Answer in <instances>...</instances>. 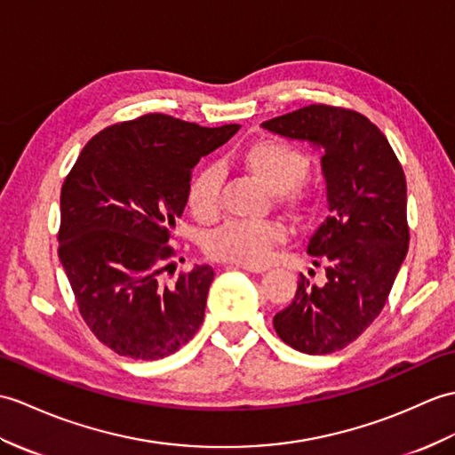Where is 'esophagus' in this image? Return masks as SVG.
Masks as SVG:
<instances>
[{"label": "esophagus", "mask_w": 455, "mask_h": 455, "mask_svg": "<svg viewBox=\"0 0 455 455\" xmlns=\"http://www.w3.org/2000/svg\"><path fill=\"white\" fill-rule=\"evenodd\" d=\"M238 267L248 271V273H263V271H267V267H261V266H238Z\"/></svg>", "instance_id": "34e87169"}]
</instances>
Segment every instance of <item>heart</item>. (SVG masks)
Wrapping results in <instances>:
<instances>
[{
  "label": "heart",
  "mask_w": 455,
  "mask_h": 455,
  "mask_svg": "<svg viewBox=\"0 0 455 455\" xmlns=\"http://www.w3.org/2000/svg\"><path fill=\"white\" fill-rule=\"evenodd\" d=\"M238 163L258 182L275 194L277 202L291 211L310 205L312 196L302 186L310 171V158L299 147L281 140H258L238 155ZM223 176L215 166H205L189 180L186 204L192 215L209 223L219 215V197ZM287 238L284 227L277 220L266 223H227L209 235L205 251L209 258L235 263V266H263L271 251Z\"/></svg>",
  "instance_id": "obj_1"
}]
</instances>
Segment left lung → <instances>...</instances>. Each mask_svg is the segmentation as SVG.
Listing matches in <instances>:
<instances>
[{
    "label": "left lung",
    "instance_id": "obj_1",
    "mask_svg": "<svg viewBox=\"0 0 455 455\" xmlns=\"http://www.w3.org/2000/svg\"><path fill=\"white\" fill-rule=\"evenodd\" d=\"M261 128L323 153L327 219L306 251L314 266H325V283L318 287L300 275L273 325L300 353H335L378 318L407 256L403 168L386 135L355 110L310 104Z\"/></svg>",
    "mask_w": 455,
    "mask_h": 455
}]
</instances>
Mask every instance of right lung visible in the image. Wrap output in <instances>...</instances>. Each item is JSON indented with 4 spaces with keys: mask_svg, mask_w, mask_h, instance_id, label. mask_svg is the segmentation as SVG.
<instances>
[{
    "mask_svg": "<svg viewBox=\"0 0 455 455\" xmlns=\"http://www.w3.org/2000/svg\"><path fill=\"white\" fill-rule=\"evenodd\" d=\"M238 130L147 114L83 147L61 188L58 253L83 320L114 353L158 361L202 325L213 267L194 266L171 287L158 275L194 166Z\"/></svg>",
    "mask_w": 455,
    "mask_h": 455,
    "instance_id": "obj_1",
    "label": "right lung"
}]
</instances>
